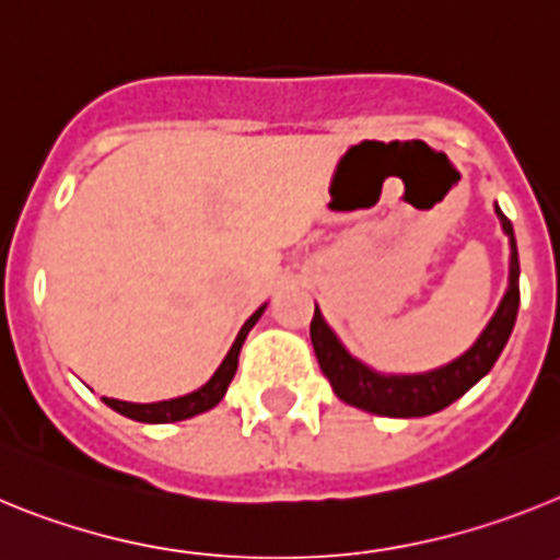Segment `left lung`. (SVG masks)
<instances>
[{
    "mask_svg": "<svg viewBox=\"0 0 560 560\" xmlns=\"http://www.w3.org/2000/svg\"><path fill=\"white\" fill-rule=\"evenodd\" d=\"M497 215L502 221V230L511 235V285L504 294L502 305L482 330L471 350L459 355L446 368L432 370L423 375H378L361 361H355L348 350L341 348L334 330L325 325L319 308L311 319V345H314L316 361L325 378L330 381L334 393L345 404L359 407L364 412L387 415V418H423L446 409L457 398H463L468 389L482 378L488 370L497 364L499 353L511 339V330L516 325L518 314V252L513 241L511 221L497 207Z\"/></svg>",
    "mask_w": 560,
    "mask_h": 560,
    "instance_id": "8db88e82",
    "label": "left lung"
}]
</instances>
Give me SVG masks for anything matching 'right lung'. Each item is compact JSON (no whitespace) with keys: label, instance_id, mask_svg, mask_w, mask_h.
<instances>
[{"label":"right lung","instance_id":"1","mask_svg":"<svg viewBox=\"0 0 560 560\" xmlns=\"http://www.w3.org/2000/svg\"><path fill=\"white\" fill-rule=\"evenodd\" d=\"M260 314H264V308L255 311V314L246 319L244 328H241V334H237L235 345L230 348L226 359L221 361V368L215 370V375H212V378L207 381L201 389H196V393H190V395H182V398L160 400V404H126V400L103 398L106 400V407H112L114 412L126 415V418H131V420H140V423H176V420H187V418H192V415H201V412H207V409H212L221 398H224L232 375H235V370H237V353H241V348H244L246 334H249L252 325L260 319Z\"/></svg>","mask_w":560,"mask_h":560}]
</instances>
